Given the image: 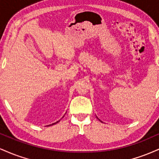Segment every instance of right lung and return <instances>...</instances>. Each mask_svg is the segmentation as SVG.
<instances>
[{
	"mask_svg": "<svg viewBox=\"0 0 159 159\" xmlns=\"http://www.w3.org/2000/svg\"><path fill=\"white\" fill-rule=\"evenodd\" d=\"M59 121H60V120H59ZM59 121H57V122H56V123H52V124H51V125H49V126H50V125H54V124H56V123H58V122H59Z\"/></svg>",
	"mask_w": 159,
	"mask_h": 159,
	"instance_id": "1",
	"label": "right lung"
}]
</instances>
